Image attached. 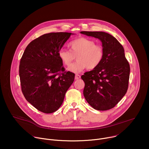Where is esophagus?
<instances>
[{"instance_id":"1","label":"esophagus","mask_w":149,"mask_h":149,"mask_svg":"<svg viewBox=\"0 0 149 149\" xmlns=\"http://www.w3.org/2000/svg\"><path fill=\"white\" fill-rule=\"evenodd\" d=\"M81 78V76L79 75H78V74H75V79H79Z\"/></svg>"}]
</instances>
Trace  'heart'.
<instances>
[{"instance_id": "obj_1", "label": "heart", "mask_w": 149, "mask_h": 149, "mask_svg": "<svg viewBox=\"0 0 149 149\" xmlns=\"http://www.w3.org/2000/svg\"><path fill=\"white\" fill-rule=\"evenodd\" d=\"M69 46L70 50L61 48L58 56L64 64L70 67L76 56L77 61L69 68L72 72H79L85 68H96L104 58V49L101 45L95 44L94 40L87 38H79L72 40Z\"/></svg>"}]
</instances>
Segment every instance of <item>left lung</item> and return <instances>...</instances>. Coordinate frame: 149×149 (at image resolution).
I'll use <instances>...</instances> for the list:
<instances>
[{
  "label": "left lung",
  "instance_id": "obj_1",
  "mask_svg": "<svg viewBox=\"0 0 149 149\" xmlns=\"http://www.w3.org/2000/svg\"><path fill=\"white\" fill-rule=\"evenodd\" d=\"M80 33L100 39L104 52L100 64L81 76L85 82L84 96L94 109L110 110L122 99L128 89L130 68L124 48L116 38L108 33Z\"/></svg>",
  "mask_w": 149,
  "mask_h": 149
}]
</instances>
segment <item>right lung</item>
<instances>
[{
	"label": "right lung",
	"mask_w": 149,
	"mask_h": 149,
	"mask_svg": "<svg viewBox=\"0 0 149 149\" xmlns=\"http://www.w3.org/2000/svg\"><path fill=\"white\" fill-rule=\"evenodd\" d=\"M68 32L46 33L31 42L21 58L19 77L22 93L35 108L44 113L56 111L74 81L75 74L63 71L59 51Z\"/></svg>",
	"instance_id": "add662e5"
}]
</instances>
